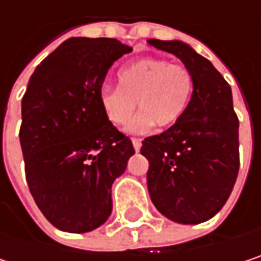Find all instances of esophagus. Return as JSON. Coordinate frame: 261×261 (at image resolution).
Listing matches in <instances>:
<instances>
[{"mask_svg":"<svg viewBox=\"0 0 261 261\" xmlns=\"http://www.w3.org/2000/svg\"><path fill=\"white\" fill-rule=\"evenodd\" d=\"M131 142H133V146H134V149H136V152H137V151L140 149V146H142V140H140V139H133Z\"/></svg>","mask_w":261,"mask_h":261,"instance_id":"obj_1","label":"esophagus"}]
</instances>
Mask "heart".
I'll list each match as a JSON object with an SVG mask.
<instances>
[{"mask_svg": "<svg viewBox=\"0 0 261 261\" xmlns=\"http://www.w3.org/2000/svg\"><path fill=\"white\" fill-rule=\"evenodd\" d=\"M118 81V87H101L99 104L112 124L122 125L137 102L140 113L127 125L128 133H146L154 124L172 127L181 119L193 92V77L186 66L151 57L124 66Z\"/></svg>", "mask_w": 261, "mask_h": 261, "instance_id": "1", "label": "heart"}]
</instances>
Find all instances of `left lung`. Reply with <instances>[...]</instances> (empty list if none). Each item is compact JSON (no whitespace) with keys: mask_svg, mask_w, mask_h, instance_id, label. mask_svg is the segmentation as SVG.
Instances as JSON below:
<instances>
[{"mask_svg":"<svg viewBox=\"0 0 261 261\" xmlns=\"http://www.w3.org/2000/svg\"><path fill=\"white\" fill-rule=\"evenodd\" d=\"M148 43L178 57L193 77L181 119L142 142L140 154L149 162V196L168 219L201 224L224 207L239 174V119L231 87L210 60L181 40Z\"/></svg>","mask_w":261,"mask_h":261,"instance_id":"8db88e82","label":"left lung"}]
</instances>
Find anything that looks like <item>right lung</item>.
Masks as SVG:
<instances>
[{
	"instance_id": "obj_1",
	"label": "right lung",
	"mask_w": 261,
	"mask_h": 261,
	"mask_svg": "<svg viewBox=\"0 0 261 261\" xmlns=\"http://www.w3.org/2000/svg\"><path fill=\"white\" fill-rule=\"evenodd\" d=\"M133 48L116 39L71 37L33 72L19 130L30 192L59 230L87 233L112 213V184L134 154L99 104L110 66Z\"/></svg>"
}]
</instances>
